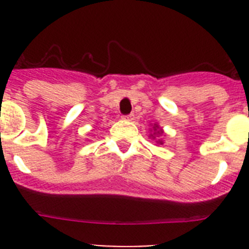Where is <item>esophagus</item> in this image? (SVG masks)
<instances>
[{"mask_svg":"<svg viewBox=\"0 0 249 249\" xmlns=\"http://www.w3.org/2000/svg\"><path fill=\"white\" fill-rule=\"evenodd\" d=\"M123 118L127 121H132L133 118H135V116H133V114H127V116H123Z\"/></svg>","mask_w":249,"mask_h":249,"instance_id":"1","label":"esophagus"}]
</instances>
